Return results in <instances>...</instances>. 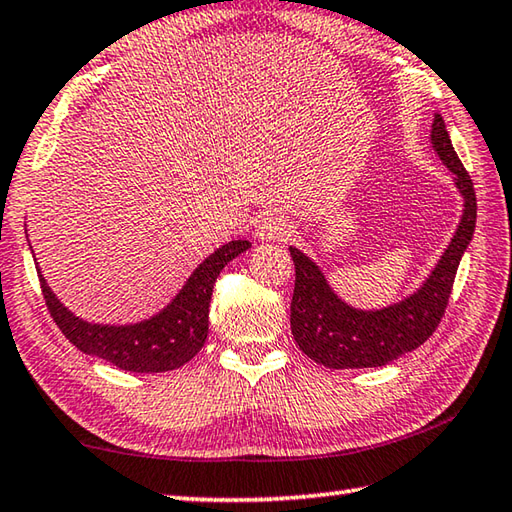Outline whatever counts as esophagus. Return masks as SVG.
I'll list each match as a JSON object with an SVG mask.
<instances>
[{
	"label": "esophagus",
	"mask_w": 512,
	"mask_h": 512,
	"mask_svg": "<svg viewBox=\"0 0 512 512\" xmlns=\"http://www.w3.org/2000/svg\"><path fill=\"white\" fill-rule=\"evenodd\" d=\"M255 235L262 241H284L291 235V223L287 219H282V216L266 214L264 219L257 223Z\"/></svg>",
	"instance_id": "1"
}]
</instances>
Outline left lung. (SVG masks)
Wrapping results in <instances>:
<instances>
[{"label":"left lung","instance_id":"1","mask_svg":"<svg viewBox=\"0 0 512 512\" xmlns=\"http://www.w3.org/2000/svg\"><path fill=\"white\" fill-rule=\"evenodd\" d=\"M431 144L438 158L454 173V185L465 203L454 239L418 291L384 309H354L336 296L316 262L298 248H289L296 264L291 332L300 350L320 366L334 370L386 366L420 348L445 316L458 264L474 235L476 194L470 173L458 160L440 115L433 117Z\"/></svg>","mask_w":512,"mask_h":512}]
</instances>
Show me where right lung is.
<instances>
[{
	"mask_svg": "<svg viewBox=\"0 0 512 512\" xmlns=\"http://www.w3.org/2000/svg\"><path fill=\"white\" fill-rule=\"evenodd\" d=\"M248 248L250 244L244 239L228 241L225 246L216 248L203 264H198L185 287L176 293V298L167 307L149 320L133 325H99L74 316L49 289L40 266H36V271L49 314L69 343L85 354L112 363L119 370L167 372L194 359L203 348L216 277L225 264Z\"/></svg>",
	"mask_w": 512,
	"mask_h": 512,
	"instance_id": "obj_1",
	"label": "right lung"
}]
</instances>
